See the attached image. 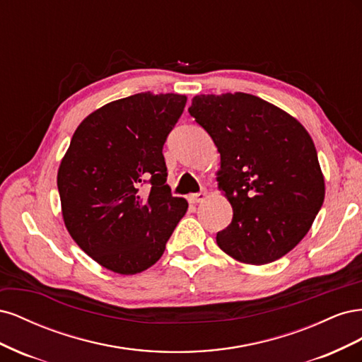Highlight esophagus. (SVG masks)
<instances>
[{
	"label": "esophagus",
	"mask_w": 362,
	"mask_h": 362,
	"mask_svg": "<svg viewBox=\"0 0 362 362\" xmlns=\"http://www.w3.org/2000/svg\"><path fill=\"white\" fill-rule=\"evenodd\" d=\"M206 198H208V192H206V190H202V192H199V193L192 194L190 198H189V201H190L192 204H198V202H204Z\"/></svg>",
	"instance_id": "1"
}]
</instances>
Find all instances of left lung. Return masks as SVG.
I'll use <instances>...</instances> for the list:
<instances>
[{
  "label": "left lung",
  "mask_w": 362,
  "mask_h": 362,
  "mask_svg": "<svg viewBox=\"0 0 362 362\" xmlns=\"http://www.w3.org/2000/svg\"><path fill=\"white\" fill-rule=\"evenodd\" d=\"M189 113L221 154L217 187L233 206V222L217 233V246L252 266L288 254L325 199L308 131L282 108L243 92L196 95Z\"/></svg>",
  "instance_id": "8db88e82"
}]
</instances>
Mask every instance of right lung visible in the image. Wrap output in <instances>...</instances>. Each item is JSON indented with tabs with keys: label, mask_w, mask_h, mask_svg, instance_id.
Masks as SVG:
<instances>
[{
	"label": "right lung",
	"mask_w": 362,
	"mask_h": 362,
	"mask_svg": "<svg viewBox=\"0 0 362 362\" xmlns=\"http://www.w3.org/2000/svg\"><path fill=\"white\" fill-rule=\"evenodd\" d=\"M185 103L180 93L141 92L103 105L75 129L57 172L63 222L107 270L136 275L154 266L187 211V201L170 194L163 157Z\"/></svg>",
	"instance_id": "obj_1"
}]
</instances>
